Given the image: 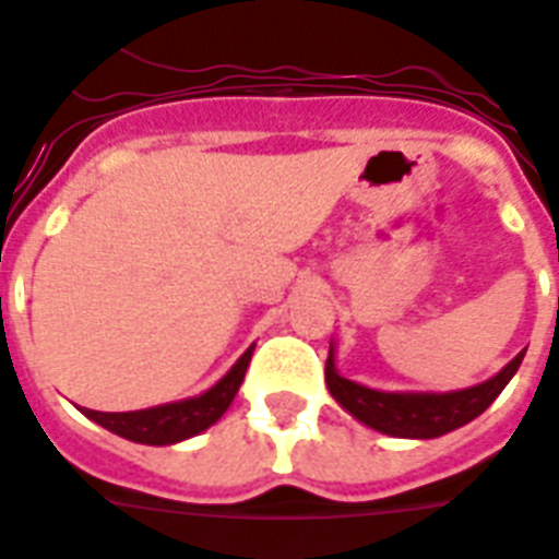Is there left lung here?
<instances>
[{
    "label": "left lung",
    "mask_w": 559,
    "mask_h": 559,
    "mask_svg": "<svg viewBox=\"0 0 559 559\" xmlns=\"http://www.w3.org/2000/svg\"><path fill=\"white\" fill-rule=\"evenodd\" d=\"M523 356L525 350L516 353L493 379L474 388L451 390V393H384L338 376L335 353L330 347L324 379L335 402L358 421H365L367 428L399 439H433L468 425L479 413L488 411L493 399L514 379Z\"/></svg>",
    "instance_id": "obj_1"
}]
</instances>
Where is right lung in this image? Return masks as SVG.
Returning a JSON list of instances; mask_svg holds the SVG:
<instances>
[{
    "label": "right lung",
    "instance_id": "1",
    "mask_svg": "<svg viewBox=\"0 0 559 559\" xmlns=\"http://www.w3.org/2000/svg\"><path fill=\"white\" fill-rule=\"evenodd\" d=\"M255 344L249 347L243 356L235 361V367L229 373L209 388L206 393L194 399H183V402H169V405L146 407V411H129V413H99L83 407V413L88 419H94L97 425H103L106 430L117 433L122 439H131V442L140 444H175L183 442L189 437H198L201 430H206L209 425H215L221 416L226 413V407L233 405L235 393H238L243 376H247L249 358H252Z\"/></svg>",
    "mask_w": 559,
    "mask_h": 559
}]
</instances>
